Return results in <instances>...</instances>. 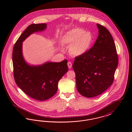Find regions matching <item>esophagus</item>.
I'll return each instance as SVG.
<instances>
[{"label": "esophagus", "mask_w": 132, "mask_h": 132, "mask_svg": "<svg viewBox=\"0 0 132 132\" xmlns=\"http://www.w3.org/2000/svg\"><path fill=\"white\" fill-rule=\"evenodd\" d=\"M67 64H68V68H69V69H71V68H72V63L69 61V62H68V63H67Z\"/></svg>", "instance_id": "34e87169"}]
</instances>
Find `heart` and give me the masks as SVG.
I'll list each match as a JSON object with an SVG mask.
<instances>
[{"instance_id": "heart-1", "label": "heart", "mask_w": 132, "mask_h": 132, "mask_svg": "<svg viewBox=\"0 0 132 132\" xmlns=\"http://www.w3.org/2000/svg\"><path fill=\"white\" fill-rule=\"evenodd\" d=\"M63 44L71 46L70 52L75 56H81L89 49L93 41V36L89 31L82 28H75L67 31L63 37Z\"/></svg>"}]
</instances>
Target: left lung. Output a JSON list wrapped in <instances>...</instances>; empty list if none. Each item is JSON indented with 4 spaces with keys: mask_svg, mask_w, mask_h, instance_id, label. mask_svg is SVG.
Returning <instances> with one entry per match:
<instances>
[{
    "mask_svg": "<svg viewBox=\"0 0 132 132\" xmlns=\"http://www.w3.org/2000/svg\"><path fill=\"white\" fill-rule=\"evenodd\" d=\"M99 34L94 46L76 57L73 69L78 92L86 97L103 93L113 84L118 57L113 38L105 27L97 24Z\"/></svg>",
    "mask_w": 132,
    "mask_h": 132,
    "instance_id": "8db88e82",
    "label": "left lung"
}]
</instances>
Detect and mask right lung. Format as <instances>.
<instances>
[{
	"label": "right lung",
	"instance_id": "1",
	"mask_svg": "<svg viewBox=\"0 0 132 132\" xmlns=\"http://www.w3.org/2000/svg\"><path fill=\"white\" fill-rule=\"evenodd\" d=\"M46 24H31L21 35L14 44L12 53L14 80L26 94L38 101L46 100L56 94L59 81L68 71L67 60L30 66L22 54V42L31 34L44 31Z\"/></svg>",
	"mask_w": 132,
	"mask_h": 132
}]
</instances>
